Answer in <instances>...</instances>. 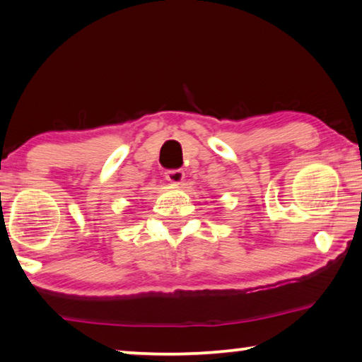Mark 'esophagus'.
I'll use <instances>...</instances> for the list:
<instances>
[{
  "label": "esophagus",
  "instance_id": "1",
  "mask_svg": "<svg viewBox=\"0 0 362 362\" xmlns=\"http://www.w3.org/2000/svg\"><path fill=\"white\" fill-rule=\"evenodd\" d=\"M164 177H166V180L170 183H182V180L185 179V173H183L182 169H169L166 170Z\"/></svg>",
  "mask_w": 362,
  "mask_h": 362
}]
</instances>
